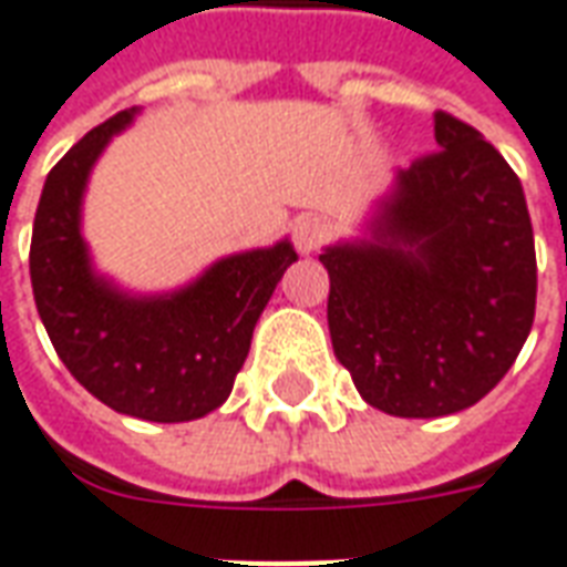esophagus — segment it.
<instances>
[{"label": "esophagus", "instance_id": "1", "mask_svg": "<svg viewBox=\"0 0 567 567\" xmlns=\"http://www.w3.org/2000/svg\"><path fill=\"white\" fill-rule=\"evenodd\" d=\"M333 234V225L321 216H302L296 225H292V244L299 252H315L321 249Z\"/></svg>", "mask_w": 567, "mask_h": 567}]
</instances>
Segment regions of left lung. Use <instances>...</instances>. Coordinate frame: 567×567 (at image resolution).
Returning <instances> with one entry per match:
<instances>
[{
	"label": "left lung",
	"instance_id": "obj_1",
	"mask_svg": "<svg viewBox=\"0 0 567 567\" xmlns=\"http://www.w3.org/2000/svg\"><path fill=\"white\" fill-rule=\"evenodd\" d=\"M439 151L398 169L364 234L321 252L339 364L370 408H472L534 323L537 256L518 175L482 132L435 113Z\"/></svg>",
	"mask_w": 567,
	"mask_h": 567
}]
</instances>
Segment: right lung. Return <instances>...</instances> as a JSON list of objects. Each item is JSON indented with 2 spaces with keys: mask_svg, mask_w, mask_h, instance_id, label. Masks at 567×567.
Wrapping results in <instances>:
<instances>
[{
  "mask_svg": "<svg viewBox=\"0 0 567 567\" xmlns=\"http://www.w3.org/2000/svg\"><path fill=\"white\" fill-rule=\"evenodd\" d=\"M138 107L116 113L49 172L30 244V280L45 333L80 385L116 413L187 423L221 408L252 330L284 271L299 259L284 237L213 261L169 292L123 290L101 275L82 237V200L95 163Z\"/></svg>",
  "mask_w": 567,
  "mask_h": 567,
  "instance_id": "1",
  "label": "right lung"
}]
</instances>
